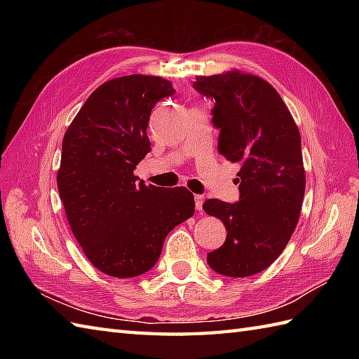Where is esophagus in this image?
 <instances>
[{"label":"esophagus","mask_w":359,"mask_h":359,"mask_svg":"<svg viewBox=\"0 0 359 359\" xmlns=\"http://www.w3.org/2000/svg\"><path fill=\"white\" fill-rule=\"evenodd\" d=\"M194 201H196V210L197 211H202V205H203L205 197L202 194H196L194 196Z\"/></svg>","instance_id":"obj_1"}]
</instances>
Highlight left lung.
<instances>
[{"label":"left lung","mask_w":359,"mask_h":359,"mask_svg":"<svg viewBox=\"0 0 359 359\" xmlns=\"http://www.w3.org/2000/svg\"><path fill=\"white\" fill-rule=\"evenodd\" d=\"M194 88L216 102L219 152L242 163L241 201L203 202L207 215L226 228L224 245L207 262L224 276H251L276 261L299 220L306 191L299 129L278 90L257 75H197Z\"/></svg>","instance_id":"left-lung-1"}]
</instances>
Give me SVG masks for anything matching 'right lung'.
Masks as SVG:
<instances>
[{"label": "right lung", "instance_id": "add662e5", "mask_svg": "<svg viewBox=\"0 0 359 359\" xmlns=\"http://www.w3.org/2000/svg\"><path fill=\"white\" fill-rule=\"evenodd\" d=\"M170 80L133 74L104 81L89 95L63 137L57 187L67 222L95 269L135 278L156 265L166 234L194 212L185 187L137 182L151 151V109L172 95Z\"/></svg>", "mask_w": 359, "mask_h": 359}]
</instances>
